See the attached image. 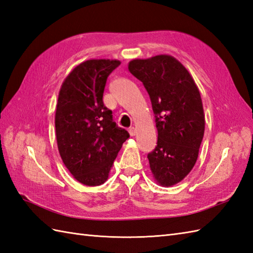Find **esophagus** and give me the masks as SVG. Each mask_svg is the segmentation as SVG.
<instances>
[{
	"instance_id": "esophagus-1",
	"label": "esophagus",
	"mask_w": 253,
	"mask_h": 253,
	"mask_svg": "<svg viewBox=\"0 0 253 253\" xmlns=\"http://www.w3.org/2000/svg\"><path fill=\"white\" fill-rule=\"evenodd\" d=\"M128 132H129V135L131 137H133V136L136 135V129L133 127H129V128H128Z\"/></svg>"
}]
</instances>
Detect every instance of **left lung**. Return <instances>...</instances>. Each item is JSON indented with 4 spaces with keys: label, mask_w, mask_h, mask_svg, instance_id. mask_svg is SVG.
<instances>
[{
    "label": "left lung",
    "mask_w": 253,
    "mask_h": 253,
    "mask_svg": "<svg viewBox=\"0 0 253 253\" xmlns=\"http://www.w3.org/2000/svg\"><path fill=\"white\" fill-rule=\"evenodd\" d=\"M129 72L143 84L151 100L158 146L148 154L160 185L173 186L189 174L204 133L200 92L189 72L173 56L133 60Z\"/></svg>",
    "instance_id": "obj_1"
}]
</instances>
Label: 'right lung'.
<instances>
[{
  "label": "right lung",
  "instance_id": "right-lung-1",
  "mask_svg": "<svg viewBox=\"0 0 253 253\" xmlns=\"http://www.w3.org/2000/svg\"><path fill=\"white\" fill-rule=\"evenodd\" d=\"M120 65L116 60L85 61L73 69L58 93V151L71 174L85 186L103 184L123 143L129 138L103 103L107 77Z\"/></svg>",
  "mask_w": 253,
  "mask_h": 253
}]
</instances>
